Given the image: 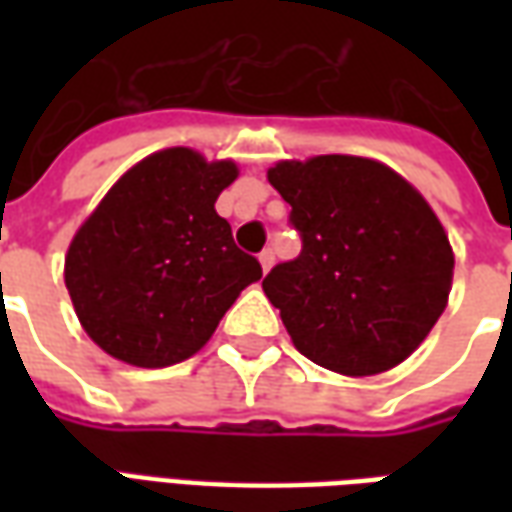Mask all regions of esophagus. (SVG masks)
<instances>
[{"label": "esophagus", "instance_id": "esophagus-1", "mask_svg": "<svg viewBox=\"0 0 512 512\" xmlns=\"http://www.w3.org/2000/svg\"><path fill=\"white\" fill-rule=\"evenodd\" d=\"M260 266H263V271H268V268L274 266V249H263V252H260Z\"/></svg>", "mask_w": 512, "mask_h": 512}]
</instances>
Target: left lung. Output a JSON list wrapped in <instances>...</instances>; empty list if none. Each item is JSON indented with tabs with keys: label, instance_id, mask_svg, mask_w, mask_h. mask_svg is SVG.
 <instances>
[{
	"label": "left lung",
	"instance_id": "1",
	"mask_svg": "<svg viewBox=\"0 0 512 512\" xmlns=\"http://www.w3.org/2000/svg\"><path fill=\"white\" fill-rule=\"evenodd\" d=\"M268 180L301 235L299 257L263 279L293 345L343 376L400 365L450 296L455 260L436 213L370 158L279 161Z\"/></svg>",
	"mask_w": 512,
	"mask_h": 512
}]
</instances>
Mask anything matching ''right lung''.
I'll return each mask as SVG.
<instances>
[{"label":"right lung","instance_id":"obj_1","mask_svg":"<svg viewBox=\"0 0 512 512\" xmlns=\"http://www.w3.org/2000/svg\"><path fill=\"white\" fill-rule=\"evenodd\" d=\"M238 175L169 147L128 169L71 241L65 285L84 332L136 367L197 354L238 293L263 277L213 202Z\"/></svg>","mask_w":512,"mask_h":512}]
</instances>
